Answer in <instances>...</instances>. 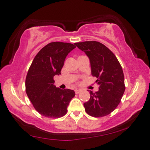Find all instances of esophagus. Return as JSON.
Returning <instances> with one entry per match:
<instances>
[{
    "label": "esophagus",
    "mask_w": 150,
    "mask_h": 150,
    "mask_svg": "<svg viewBox=\"0 0 150 150\" xmlns=\"http://www.w3.org/2000/svg\"><path fill=\"white\" fill-rule=\"evenodd\" d=\"M80 91H81V89H76L75 90V93H79Z\"/></svg>",
    "instance_id": "obj_1"
}]
</instances>
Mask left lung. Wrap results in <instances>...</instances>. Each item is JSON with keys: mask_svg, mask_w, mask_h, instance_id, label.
<instances>
[{"mask_svg": "<svg viewBox=\"0 0 150 150\" xmlns=\"http://www.w3.org/2000/svg\"><path fill=\"white\" fill-rule=\"evenodd\" d=\"M75 45L88 57L91 75L99 85L98 91H89L90 98L83 104L85 110L93 117L108 115L119 104L125 90L121 65L112 51L100 42L86 41Z\"/></svg>", "mask_w": 150, "mask_h": 150, "instance_id": "obj_1", "label": "left lung"}]
</instances>
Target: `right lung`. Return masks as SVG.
Returning <instances> with one entry per match:
<instances>
[{
	"instance_id": "obj_1",
	"label": "right lung",
	"mask_w": 150,
	"mask_h": 150,
	"mask_svg": "<svg viewBox=\"0 0 150 150\" xmlns=\"http://www.w3.org/2000/svg\"><path fill=\"white\" fill-rule=\"evenodd\" d=\"M76 47L73 44L54 42L42 48L35 56L27 74L25 91L38 112L46 117L59 118L67 112L75 96L72 89H61L54 85V77L61 71L68 54Z\"/></svg>"
}]
</instances>
